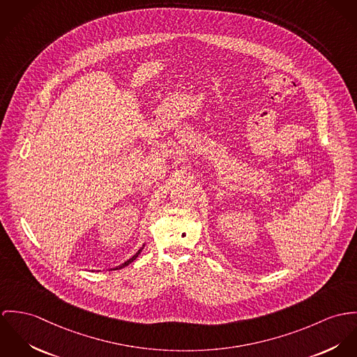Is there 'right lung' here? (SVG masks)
<instances>
[{
	"instance_id": "add662e5",
	"label": "right lung",
	"mask_w": 357,
	"mask_h": 357,
	"mask_svg": "<svg viewBox=\"0 0 357 357\" xmlns=\"http://www.w3.org/2000/svg\"><path fill=\"white\" fill-rule=\"evenodd\" d=\"M144 246H145V245H142V246H141V248H139V249H138V252H137V253H135V255H134V256H132V257H130V259H128V260H127V261H124V263H123V264H120V266H118V267H115V268H112V270H120V268H124V267H127V266H128V264H130V263H132V261H134V260H135V259H137V257H138V255H139V253H141V252H142V249H144Z\"/></svg>"
}]
</instances>
